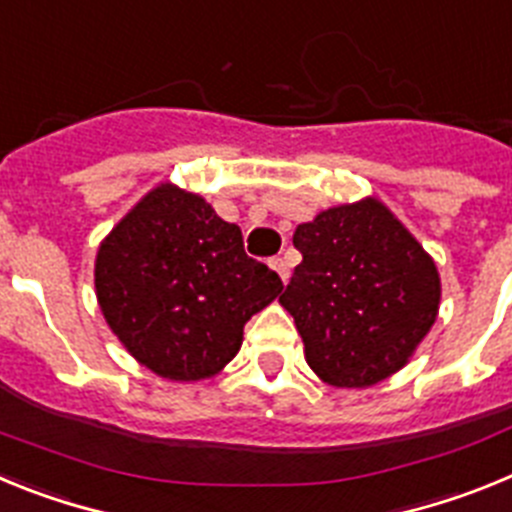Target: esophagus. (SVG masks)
I'll use <instances>...</instances> for the list:
<instances>
[{
  "instance_id": "1",
  "label": "esophagus",
  "mask_w": 512,
  "mask_h": 512,
  "mask_svg": "<svg viewBox=\"0 0 512 512\" xmlns=\"http://www.w3.org/2000/svg\"><path fill=\"white\" fill-rule=\"evenodd\" d=\"M269 264H271V269L277 271L279 277H282V282H289V264L282 259V256H277V259H271Z\"/></svg>"
}]
</instances>
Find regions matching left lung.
Here are the masks:
<instances>
[{
    "label": "left lung",
    "instance_id": "left-lung-1",
    "mask_svg": "<svg viewBox=\"0 0 512 512\" xmlns=\"http://www.w3.org/2000/svg\"><path fill=\"white\" fill-rule=\"evenodd\" d=\"M302 264L279 302L305 359L333 387H369L408 364L441 300L433 259L382 202L320 212L295 230Z\"/></svg>",
    "mask_w": 512,
    "mask_h": 512
}]
</instances>
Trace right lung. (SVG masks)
<instances>
[{
	"mask_svg": "<svg viewBox=\"0 0 512 512\" xmlns=\"http://www.w3.org/2000/svg\"><path fill=\"white\" fill-rule=\"evenodd\" d=\"M97 300L112 333L158 377L194 382L238 354L243 325L282 292L243 251L241 228L161 184L99 246Z\"/></svg>",
	"mask_w": 512,
	"mask_h": 512,
	"instance_id": "right-lung-1",
	"label": "right lung"
}]
</instances>
